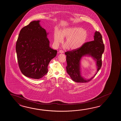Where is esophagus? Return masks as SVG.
Here are the masks:
<instances>
[{
  "instance_id": "1",
  "label": "esophagus",
  "mask_w": 121,
  "mask_h": 121,
  "mask_svg": "<svg viewBox=\"0 0 121 121\" xmlns=\"http://www.w3.org/2000/svg\"><path fill=\"white\" fill-rule=\"evenodd\" d=\"M59 53H61V54H63V53H64V52L63 51V50H60L59 51Z\"/></svg>"
}]
</instances>
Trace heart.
Listing matches in <instances>:
<instances>
[{
  "mask_svg": "<svg viewBox=\"0 0 121 121\" xmlns=\"http://www.w3.org/2000/svg\"><path fill=\"white\" fill-rule=\"evenodd\" d=\"M88 37L87 31L81 27L74 26L65 28L60 31H57L54 32V43L58 45L63 41L64 38H66V44L64 47L74 50L83 46L87 41Z\"/></svg>",
  "mask_w": 121,
  "mask_h": 121,
  "instance_id": "obj_1",
  "label": "heart"
}]
</instances>
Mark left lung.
<instances>
[{
	"instance_id": "8db88e82",
	"label": "left lung",
	"mask_w": 121,
	"mask_h": 121,
	"mask_svg": "<svg viewBox=\"0 0 121 121\" xmlns=\"http://www.w3.org/2000/svg\"><path fill=\"white\" fill-rule=\"evenodd\" d=\"M105 47L102 36L100 32L95 31L93 41L85 43L78 49L65 53L67 56L66 70L73 81L77 82H86L95 77L102 66V56L104 52ZM91 56L96 61L97 70L91 78L86 79L82 77L81 73L80 62L82 57Z\"/></svg>"
}]
</instances>
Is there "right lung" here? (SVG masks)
I'll list each match as a JSON object with an SVG mask.
<instances>
[{"instance_id": "obj_1", "label": "right lung", "mask_w": 121, "mask_h": 121, "mask_svg": "<svg viewBox=\"0 0 121 121\" xmlns=\"http://www.w3.org/2000/svg\"><path fill=\"white\" fill-rule=\"evenodd\" d=\"M40 21H34L21 30L16 44V52L21 72L27 77L39 79L48 71L50 61L57 50L50 47L45 29Z\"/></svg>"}]
</instances>
